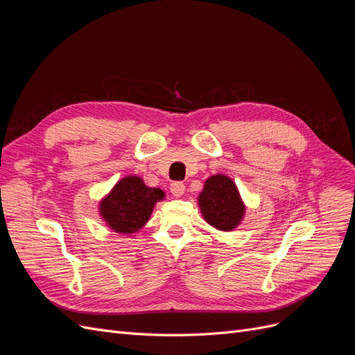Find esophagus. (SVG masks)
Returning a JSON list of instances; mask_svg holds the SVG:
<instances>
[{
	"label": "esophagus",
	"mask_w": 355,
	"mask_h": 355,
	"mask_svg": "<svg viewBox=\"0 0 355 355\" xmlns=\"http://www.w3.org/2000/svg\"><path fill=\"white\" fill-rule=\"evenodd\" d=\"M170 191L176 198H179L185 194V185L182 184V182H175V184L170 185Z\"/></svg>",
	"instance_id": "1"
}]
</instances>
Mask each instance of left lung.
<instances>
[{
	"mask_svg": "<svg viewBox=\"0 0 355 355\" xmlns=\"http://www.w3.org/2000/svg\"><path fill=\"white\" fill-rule=\"evenodd\" d=\"M198 207L204 220L219 231H234L241 223L245 204L235 182L227 175H213L198 196Z\"/></svg>",
	"mask_w": 355,
	"mask_h": 355,
	"instance_id": "8db88e82",
	"label": "left lung"
}]
</instances>
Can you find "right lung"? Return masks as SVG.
Instances as JSON below:
<instances>
[{"label": "right lung", "instance_id": "add662e5", "mask_svg": "<svg viewBox=\"0 0 355 355\" xmlns=\"http://www.w3.org/2000/svg\"><path fill=\"white\" fill-rule=\"evenodd\" d=\"M164 197V191L146 187L142 178L125 176L101 200L99 214L114 232L130 235L145 227L154 206Z\"/></svg>", "mask_w": 355, "mask_h": 355}]
</instances>
